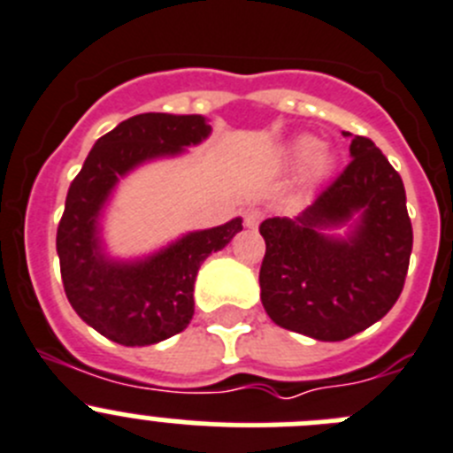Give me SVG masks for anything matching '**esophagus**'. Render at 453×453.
Returning <instances> with one entry per match:
<instances>
[{"label":"esophagus","instance_id":"obj_1","mask_svg":"<svg viewBox=\"0 0 453 453\" xmlns=\"http://www.w3.org/2000/svg\"><path fill=\"white\" fill-rule=\"evenodd\" d=\"M262 219H264V211L262 210H248L246 211V226L248 227H257L259 226V223H262Z\"/></svg>","mask_w":453,"mask_h":453}]
</instances>
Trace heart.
I'll return each mask as SVG.
<instances>
[{"instance_id":"heart-1","label":"heart","mask_w":453,"mask_h":453,"mask_svg":"<svg viewBox=\"0 0 453 453\" xmlns=\"http://www.w3.org/2000/svg\"><path fill=\"white\" fill-rule=\"evenodd\" d=\"M288 157L293 162H300V160H307V176L309 178H320L325 176L332 166V156H329L327 150L320 149L316 144V140L311 137H300L291 144L288 149Z\"/></svg>"}]
</instances>
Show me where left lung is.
I'll list each match as a JSON object with an SVG mask.
<instances>
[{"instance_id": "8db88e82", "label": "left lung", "mask_w": 453, "mask_h": 453, "mask_svg": "<svg viewBox=\"0 0 453 453\" xmlns=\"http://www.w3.org/2000/svg\"><path fill=\"white\" fill-rule=\"evenodd\" d=\"M349 156L300 217L259 226L264 309L280 327L318 341H345L381 320L404 288L413 248L397 171L368 137L354 135ZM352 218L348 237L328 234Z\"/></svg>"}]
</instances>
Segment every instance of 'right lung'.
Returning <instances> with one entry per match:
<instances>
[{
	"instance_id": "add662e5",
	"label": "right lung",
	"mask_w": 453,
	"mask_h": 453,
	"mask_svg": "<svg viewBox=\"0 0 453 453\" xmlns=\"http://www.w3.org/2000/svg\"><path fill=\"white\" fill-rule=\"evenodd\" d=\"M201 115L144 112L99 137L69 185L56 234L69 304L89 327L119 345H153L182 332L194 316V282L211 252L242 230V219L196 230L137 262L110 259L101 242V211L128 171L178 156L210 135Z\"/></svg>"
}]
</instances>
